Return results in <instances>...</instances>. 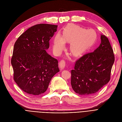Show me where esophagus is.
I'll return each instance as SVG.
<instances>
[{
	"label": "esophagus",
	"instance_id": "34e87169",
	"mask_svg": "<svg viewBox=\"0 0 122 122\" xmlns=\"http://www.w3.org/2000/svg\"><path fill=\"white\" fill-rule=\"evenodd\" d=\"M65 65H66V62H65V60H62L59 62V67H60V68L61 70H62V69L64 68V67L65 66Z\"/></svg>",
	"mask_w": 122,
	"mask_h": 122
}]
</instances>
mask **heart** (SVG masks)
<instances>
[{
    "label": "heart",
    "mask_w": 122,
    "mask_h": 122,
    "mask_svg": "<svg viewBox=\"0 0 122 122\" xmlns=\"http://www.w3.org/2000/svg\"><path fill=\"white\" fill-rule=\"evenodd\" d=\"M97 38V34L93 30H86L76 25H69L63 31L62 37L59 34L55 36L53 47L56 52L64 47V42L71 43L70 51L74 56H78L91 47Z\"/></svg>",
    "instance_id": "b5f03b06"
}]
</instances>
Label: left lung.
Here are the masks:
<instances>
[{
	"mask_svg": "<svg viewBox=\"0 0 122 122\" xmlns=\"http://www.w3.org/2000/svg\"><path fill=\"white\" fill-rule=\"evenodd\" d=\"M101 40L99 46L80 58L71 70L72 87L79 94L97 93L110 80L115 61L113 50L105 36L102 35Z\"/></svg>",
	"mask_w": 122,
	"mask_h": 122,
	"instance_id": "8db88e82",
	"label": "left lung"
}]
</instances>
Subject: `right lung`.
Masks as SVG:
<instances>
[{
    "label": "right lung",
    "mask_w": 122,
    "mask_h": 122,
    "mask_svg": "<svg viewBox=\"0 0 122 122\" xmlns=\"http://www.w3.org/2000/svg\"><path fill=\"white\" fill-rule=\"evenodd\" d=\"M57 25L40 24L25 31L16 41L11 58L13 79L29 94L46 92L53 76L59 71L58 60L46 51Z\"/></svg>",
    "instance_id": "add662e5"
}]
</instances>
